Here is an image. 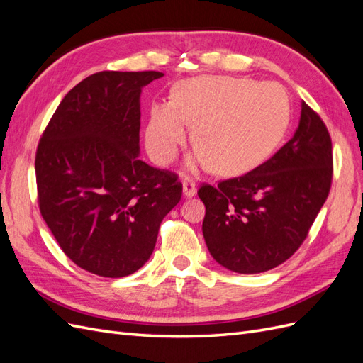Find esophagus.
Instances as JSON below:
<instances>
[{"label":"esophagus","instance_id":"obj_1","mask_svg":"<svg viewBox=\"0 0 363 363\" xmlns=\"http://www.w3.org/2000/svg\"><path fill=\"white\" fill-rule=\"evenodd\" d=\"M196 194V186L191 179H186L183 182V196L184 199H192V196Z\"/></svg>","mask_w":363,"mask_h":363}]
</instances>
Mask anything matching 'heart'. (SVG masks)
<instances>
[{
	"label": "heart",
	"instance_id": "heart-1",
	"mask_svg": "<svg viewBox=\"0 0 363 363\" xmlns=\"http://www.w3.org/2000/svg\"><path fill=\"white\" fill-rule=\"evenodd\" d=\"M291 119L286 91L277 83L203 75L182 83L172 103H155L145 128L151 159L169 163L188 138L196 145L191 168L238 175L257 168L279 147Z\"/></svg>",
	"mask_w": 363,
	"mask_h": 363
}]
</instances>
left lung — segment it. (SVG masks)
Wrapping results in <instances>:
<instances>
[{"instance_id":"left-lung-1","label":"left lung","mask_w":363,"mask_h":363,"mask_svg":"<svg viewBox=\"0 0 363 363\" xmlns=\"http://www.w3.org/2000/svg\"><path fill=\"white\" fill-rule=\"evenodd\" d=\"M332 139L323 119L301 101L294 136L260 167L203 184V236L219 265L239 274L276 268L298 250L332 184Z\"/></svg>"}]
</instances>
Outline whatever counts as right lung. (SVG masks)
Segmentation results:
<instances>
[{
	"label": "right lung",
	"instance_id": "obj_1",
	"mask_svg": "<svg viewBox=\"0 0 363 363\" xmlns=\"http://www.w3.org/2000/svg\"><path fill=\"white\" fill-rule=\"evenodd\" d=\"M157 71H103L65 95L36 151L39 208L75 265L125 277L145 265L162 219L179 204L177 175L139 159L142 87Z\"/></svg>",
	"mask_w": 363,
	"mask_h": 363
}]
</instances>
